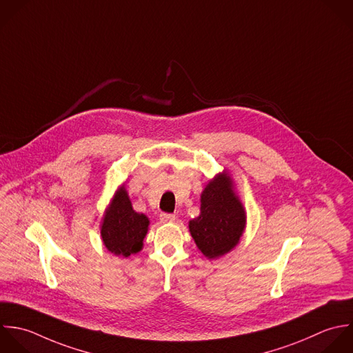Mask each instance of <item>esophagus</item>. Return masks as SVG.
Wrapping results in <instances>:
<instances>
[{"label":"esophagus","mask_w":353,"mask_h":353,"mask_svg":"<svg viewBox=\"0 0 353 353\" xmlns=\"http://www.w3.org/2000/svg\"><path fill=\"white\" fill-rule=\"evenodd\" d=\"M159 219H161L162 223H172V221L176 220V216L172 214V213H161Z\"/></svg>","instance_id":"1"}]
</instances>
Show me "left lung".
I'll return each mask as SVG.
<instances>
[{
  "mask_svg": "<svg viewBox=\"0 0 353 353\" xmlns=\"http://www.w3.org/2000/svg\"><path fill=\"white\" fill-rule=\"evenodd\" d=\"M246 224L242 203L231 190L230 177L223 173L210 181L201 196V214L190 221V232L208 259H216L239 242Z\"/></svg>",
  "mask_w": 353,
  "mask_h": 353,
  "instance_id": "obj_1",
  "label": "left lung"
}]
</instances>
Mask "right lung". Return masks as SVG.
Masks as SVG:
<instances>
[{"instance_id":"add662e5","label":"right lung","mask_w":353,"mask_h":353,"mask_svg":"<svg viewBox=\"0 0 353 353\" xmlns=\"http://www.w3.org/2000/svg\"><path fill=\"white\" fill-rule=\"evenodd\" d=\"M148 224L150 221L144 214L133 210L130 199L122 187L117 191L103 219V242L112 254L128 257L141 250Z\"/></svg>"}]
</instances>
